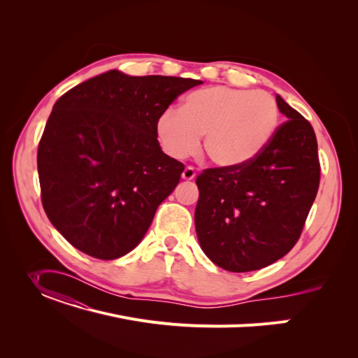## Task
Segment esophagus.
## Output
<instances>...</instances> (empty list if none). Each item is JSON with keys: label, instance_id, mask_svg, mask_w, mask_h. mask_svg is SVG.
Listing matches in <instances>:
<instances>
[{"label": "esophagus", "instance_id": "esophagus-1", "mask_svg": "<svg viewBox=\"0 0 358 358\" xmlns=\"http://www.w3.org/2000/svg\"><path fill=\"white\" fill-rule=\"evenodd\" d=\"M181 177H182V180H193L194 177H196V171H194V168L193 166H185L184 168V171H182V174H181Z\"/></svg>", "mask_w": 358, "mask_h": 358}]
</instances>
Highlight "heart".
Listing matches in <instances>:
<instances>
[{"label":"heart","mask_w":358,"mask_h":358,"mask_svg":"<svg viewBox=\"0 0 358 358\" xmlns=\"http://www.w3.org/2000/svg\"><path fill=\"white\" fill-rule=\"evenodd\" d=\"M277 123L278 106L270 92L217 85L190 92L180 111L164 110L155 135L174 159L193 155L203 136L204 154L215 165L235 168L261 152Z\"/></svg>","instance_id":"heart-1"}]
</instances>
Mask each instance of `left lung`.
<instances>
[{
	"label": "left lung",
	"mask_w": 358,
	"mask_h": 358,
	"mask_svg": "<svg viewBox=\"0 0 358 358\" xmlns=\"http://www.w3.org/2000/svg\"><path fill=\"white\" fill-rule=\"evenodd\" d=\"M286 116L268 143L235 168H208L197 177L194 223L203 252L232 273L264 268L300 238L321 177L312 124L280 96Z\"/></svg>",
	"instance_id": "1"
}]
</instances>
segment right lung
<instances>
[{
  "instance_id": "add662e5",
  "label": "right lung",
  "mask_w": 358,
  "mask_h": 358,
  "mask_svg": "<svg viewBox=\"0 0 358 358\" xmlns=\"http://www.w3.org/2000/svg\"><path fill=\"white\" fill-rule=\"evenodd\" d=\"M200 84L111 69L55 103L37 149V173L43 209L72 247L116 259L142 241L184 171L162 152L155 122Z\"/></svg>"
}]
</instances>
